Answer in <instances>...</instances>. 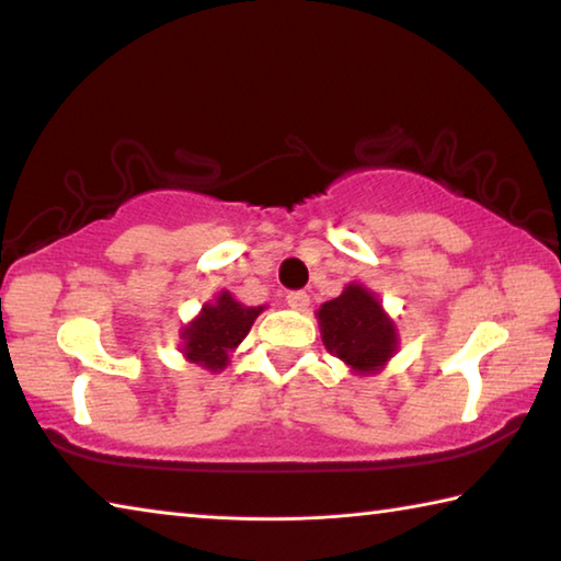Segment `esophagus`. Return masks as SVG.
Segmentation results:
<instances>
[{
  "mask_svg": "<svg viewBox=\"0 0 561 561\" xmlns=\"http://www.w3.org/2000/svg\"><path fill=\"white\" fill-rule=\"evenodd\" d=\"M287 304L291 309H299V311H304L309 307V294L307 291H301V289H297V291H289L287 294Z\"/></svg>",
  "mask_w": 561,
  "mask_h": 561,
  "instance_id": "obj_1",
  "label": "esophagus"
}]
</instances>
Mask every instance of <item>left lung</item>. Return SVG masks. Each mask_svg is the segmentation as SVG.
Segmentation results:
<instances>
[{"label": "left lung", "mask_w": 561, "mask_h": 561, "mask_svg": "<svg viewBox=\"0 0 561 561\" xmlns=\"http://www.w3.org/2000/svg\"><path fill=\"white\" fill-rule=\"evenodd\" d=\"M329 354L360 374L378 371L396 351V329L371 291L348 284L344 294L317 311Z\"/></svg>", "instance_id": "8db88e82"}]
</instances>
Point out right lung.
Returning <instances> with one entry per match:
<instances>
[{
    "label": "right lung",
    "mask_w": 561,
    "mask_h": 561,
    "mask_svg": "<svg viewBox=\"0 0 561 561\" xmlns=\"http://www.w3.org/2000/svg\"><path fill=\"white\" fill-rule=\"evenodd\" d=\"M262 307H244L230 291H222L213 304H205L203 314L185 327V356L210 371L225 368L227 354L250 334Z\"/></svg>",
    "instance_id": "1"
}]
</instances>
